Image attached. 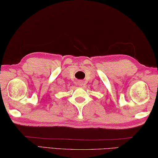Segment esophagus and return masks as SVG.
<instances>
[{
  "label": "esophagus",
  "instance_id": "obj_1",
  "mask_svg": "<svg viewBox=\"0 0 158 158\" xmlns=\"http://www.w3.org/2000/svg\"><path fill=\"white\" fill-rule=\"evenodd\" d=\"M78 85L80 86H82L83 85V82H82V81H79V82H78Z\"/></svg>",
  "mask_w": 158,
  "mask_h": 158
}]
</instances>
